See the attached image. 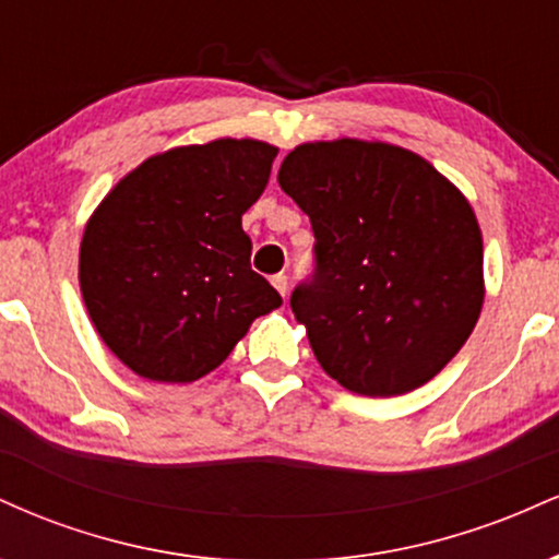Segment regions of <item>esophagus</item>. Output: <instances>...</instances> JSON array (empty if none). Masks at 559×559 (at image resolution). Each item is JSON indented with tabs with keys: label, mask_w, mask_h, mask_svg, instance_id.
I'll use <instances>...</instances> for the list:
<instances>
[{
	"label": "esophagus",
	"mask_w": 559,
	"mask_h": 559,
	"mask_svg": "<svg viewBox=\"0 0 559 559\" xmlns=\"http://www.w3.org/2000/svg\"><path fill=\"white\" fill-rule=\"evenodd\" d=\"M273 286L278 288V294H281V297H286V294H288V278H286L284 273L273 275Z\"/></svg>",
	"instance_id": "esophagus-1"
}]
</instances>
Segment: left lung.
I'll list each match as a JSON object with an SVG mask.
<instances>
[{
  "label": "left lung",
  "mask_w": 559,
  "mask_h": 559,
  "mask_svg": "<svg viewBox=\"0 0 559 559\" xmlns=\"http://www.w3.org/2000/svg\"><path fill=\"white\" fill-rule=\"evenodd\" d=\"M278 183L316 230L292 294L320 368L352 394L400 396L463 349L484 307V239L463 191L386 141H305Z\"/></svg>",
  "instance_id": "8db88e82"
}]
</instances>
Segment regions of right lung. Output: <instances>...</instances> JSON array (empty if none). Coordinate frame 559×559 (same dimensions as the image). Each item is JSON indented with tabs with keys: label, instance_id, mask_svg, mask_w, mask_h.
<instances>
[{
	"label": "right lung",
	"instance_id": "obj_1",
	"mask_svg": "<svg viewBox=\"0 0 559 559\" xmlns=\"http://www.w3.org/2000/svg\"><path fill=\"white\" fill-rule=\"evenodd\" d=\"M278 146L215 139L146 157L83 228L79 284L96 333L133 373L191 383L230 355L281 294L249 265L241 215Z\"/></svg>",
	"mask_w": 559,
	"mask_h": 559
}]
</instances>
